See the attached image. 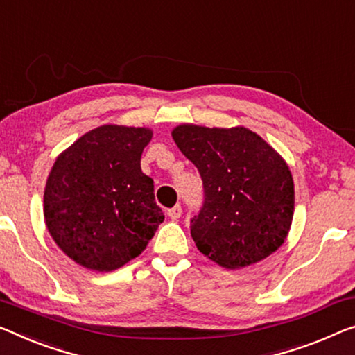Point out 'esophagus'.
<instances>
[{"mask_svg":"<svg viewBox=\"0 0 355 355\" xmlns=\"http://www.w3.org/2000/svg\"><path fill=\"white\" fill-rule=\"evenodd\" d=\"M167 215L171 216L172 220H178L180 216H182V207H180V205H175V207L168 209V210H167Z\"/></svg>","mask_w":355,"mask_h":355,"instance_id":"esophagus-1","label":"esophagus"}]
</instances>
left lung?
<instances>
[{"mask_svg":"<svg viewBox=\"0 0 355 355\" xmlns=\"http://www.w3.org/2000/svg\"><path fill=\"white\" fill-rule=\"evenodd\" d=\"M172 137L202 178V207L189 221L199 252L228 269L276 252L295 210L292 173L276 150L245 127L183 124Z\"/></svg>","mask_w":355,"mask_h":355,"instance_id":"obj_1","label":"left lung"}]
</instances>
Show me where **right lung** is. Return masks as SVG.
Returning a JSON list of instances; mask_svg holds the SVG:
<instances>
[{
    "label": "right lung",
    "instance_id": "1",
    "mask_svg": "<svg viewBox=\"0 0 355 355\" xmlns=\"http://www.w3.org/2000/svg\"><path fill=\"white\" fill-rule=\"evenodd\" d=\"M153 132L102 125L57 157L44 189V220L62 252L108 272L139 257L164 221L140 159Z\"/></svg>",
    "mask_w": 355,
    "mask_h": 355
}]
</instances>
